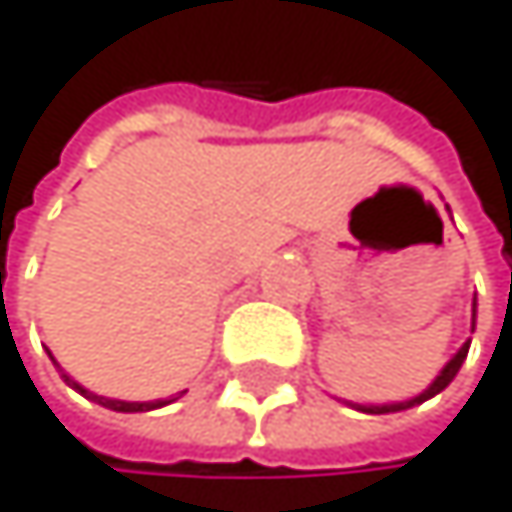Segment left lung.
I'll return each mask as SVG.
<instances>
[{
    "label": "left lung",
    "instance_id": "1",
    "mask_svg": "<svg viewBox=\"0 0 512 512\" xmlns=\"http://www.w3.org/2000/svg\"><path fill=\"white\" fill-rule=\"evenodd\" d=\"M472 331H475V303H472ZM469 344H472V338L447 359L444 363V369L435 375V381L428 385L422 394H416V397H410V400H400V403H350V406H356L359 413H372V416H381V413H400V410H410V406H419V403H425V400H432L435 394H441L450 381L457 378V372H460V366H463V359H466V353H469Z\"/></svg>",
    "mask_w": 512,
    "mask_h": 512
}]
</instances>
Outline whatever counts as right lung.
I'll use <instances>...</instances> for the list:
<instances>
[{
    "mask_svg": "<svg viewBox=\"0 0 512 512\" xmlns=\"http://www.w3.org/2000/svg\"><path fill=\"white\" fill-rule=\"evenodd\" d=\"M49 356H52V353H49ZM52 363H55V359H52ZM55 369L62 372V378L68 381V385H71L74 391H80L84 397H90L93 403L106 406V410H115V413H146V410H159V406H168V403H174V400H178V397L184 394V391H181L178 397H168V400H134V403H131V400H112V397H99V394L87 391L84 385H77V381H74V378H71V375H68L62 366H58V363H55Z\"/></svg>",
    "mask_w": 512,
    "mask_h": 512,
    "instance_id": "right-lung-1",
    "label": "right lung"
}]
</instances>
